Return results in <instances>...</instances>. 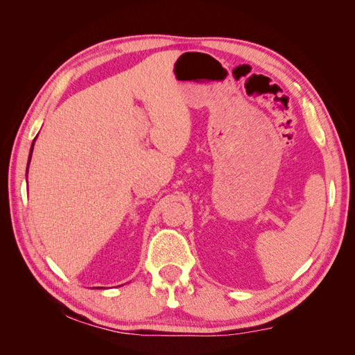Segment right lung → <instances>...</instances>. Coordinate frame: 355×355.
<instances>
[{
  "mask_svg": "<svg viewBox=\"0 0 355 355\" xmlns=\"http://www.w3.org/2000/svg\"><path fill=\"white\" fill-rule=\"evenodd\" d=\"M37 139V137H35ZM35 139L34 142H32V146H31V151H29V158H28V166H26V176H28V168H29V163H31V157H32V151H34V144H35Z\"/></svg>",
  "mask_w": 355,
  "mask_h": 355,
  "instance_id": "1",
  "label": "right lung"
}]
</instances>
